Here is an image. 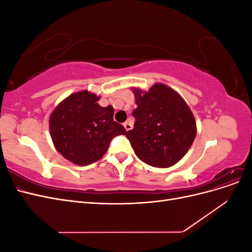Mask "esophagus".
Listing matches in <instances>:
<instances>
[{"label": "esophagus", "mask_w": 252, "mask_h": 252, "mask_svg": "<svg viewBox=\"0 0 252 252\" xmlns=\"http://www.w3.org/2000/svg\"><path fill=\"white\" fill-rule=\"evenodd\" d=\"M124 127H125V129H126V131H129V130H130V129L132 128V125H131V123H130V122H125V123H124Z\"/></svg>", "instance_id": "1"}]
</instances>
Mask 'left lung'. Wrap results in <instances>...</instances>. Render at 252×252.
<instances>
[{
	"instance_id": "obj_1",
	"label": "left lung",
	"mask_w": 252,
	"mask_h": 252,
	"mask_svg": "<svg viewBox=\"0 0 252 252\" xmlns=\"http://www.w3.org/2000/svg\"><path fill=\"white\" fill-rule=\"evenodd\" d=\"M134 127L127 131L136 157L150 166L168 168L184 157L194 141L192 111L177 91L156 83L148 91L133 88Z\"/></svg>"
}]
</instances>
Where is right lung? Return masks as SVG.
Wrapping results in <instances>:
<instances>
[{
  "mask_svg": "<svg viewBox=\"0 0 252 252\" xmlns=\"http://www.w3.org/2000/svg\"><path fill=\"white\" fill-rule=\"evenodd\" d=\"M100 96L82 90L67 96L49 118V131L56 149L68 161L85 166L97 162L114 136L125 128L113 121L111 105L102 107Z\"/></svg>",
  "mask_w": 252,
  "mask_h": 252,
  "instance_id": "obj_1",
  "label": "right lung"
}]
</instances>
